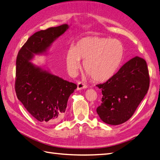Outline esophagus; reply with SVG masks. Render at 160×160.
I'll return each mask as SVG.
<instances>
[{
	"mask_svg": "<svg viewBox=\"0 0 160 160\" xmlns=\"http://www.w3.org/2000/svg\"><path fill=\"white\" fill-rule=\"evenodd\" d=\"M87 87V86L86 85V84H84L82 82H78V84H77V90L78 91L83 89H86Z\"/></svg>",
	"mask_w": 160,
	"mask_h": 160,
	"instance_id": "1",
	"label": "esophagus"
}]
</instances>
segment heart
<instances>
[{"label":"heart","mask_w":160,"mask_h":160,"mask_svg":"<svg viewBox=\"0 0 160 160\" xmlns=\"http://www.w3.org/2000/svg\"><path fill=\"white\" fill-rule=\"evenodd\" d=\"M124 54L120 40L98 36L80 40L75 47L67 51L65 61L68 71L75 75L83 61L84 71L96 82L109 79L120 67Z\"/></svg>","instance_id":"1"}]
</instances>
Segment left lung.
Listing matches in <instances>:
<instances>
[{"mask_svg": "<svg viewBox=\"0 0 160 160\" xmlns=\"http://www.w3.org/2000/svg\"><path fill=\"white\" fill-rule=\"evenodd\" d=\"M149 82L145 60L135 56L128 60L106 82L97 85L102 93L96 109L101 120L111 125L127 122L147 93Z\"/></svg>", "mask_w": 160, "mask_h": 160, "instance_id": "left-lung-1", "label": "left lung"}]
</instances>
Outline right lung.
Instances as JSON below:
<instances>
[{
    "label": "right lung",
    "instance_id": "add662e5",
    "mask_svg": "<svg viewBox=\"0 0 160 160\" xmlns=\"http://www.w3.org/2000/svg\"><path fill=\"white\" fill-rule=\"evenodd\" d=\"M69 29L67 24L37 32L20 49L16 58L15 91L29 113L44 124L64 118L67 101L77 85L31 62L35 55L46 54L52 43Z\"/></svg>",
    "mask_w": 160,
    "mask_h": 160
}]
</instances>
